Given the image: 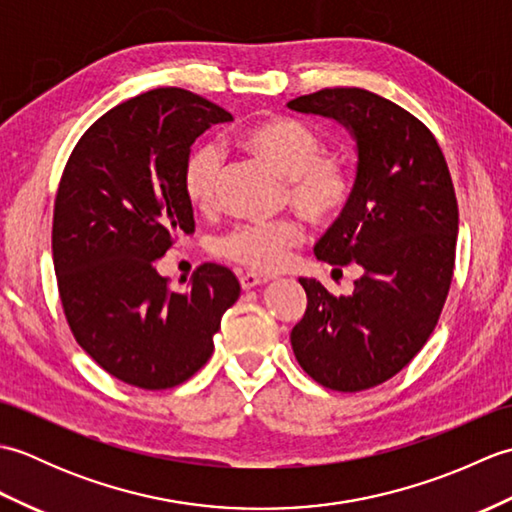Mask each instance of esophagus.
I'll list each match as a JSON object with an SVG mask.
<instances>
[{"label":"esophagus","instance_id":"esophagus-1","mask_svg":"<svg viewBox=\"0 0 512 512\" xmlns=\"http://www.w3.org/2000/svg\"><path fill=\"white\" fill-rule=\"evenodd\" d=\"M273 279V275H257V273H242L239 275V284H242L244 290H250L255 286H262L268 284V281Z\"/></svg>","mask_w":512,"mask_h":512}]
</instances>
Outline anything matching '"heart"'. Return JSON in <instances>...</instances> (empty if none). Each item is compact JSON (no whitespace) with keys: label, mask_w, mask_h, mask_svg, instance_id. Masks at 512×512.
I'll return each mask as SVG.
<instances>
[{"label":"heart","mask_w":512,"mask_h":512,"mask_svg":"<svg viewBox=\"0 0 512 512\" xmlns=\"http://www.w3.org/2000/svg\"><path fill=\"white\" fill-rule=\"evenodd\" d=\"M235 145L284 180L288 202L306 220L330 224L350 206L354 180L347 162L323 154L319 134L297 118H259L235 136ZM220 173L222 156L215 145L202 143L189 151L182 167V191L193 209H211ZM299 242L301 228L292 220L244 224L217 242V255L257 273H275Z\"/></svg>","instance_id":"1"}]
</instances>
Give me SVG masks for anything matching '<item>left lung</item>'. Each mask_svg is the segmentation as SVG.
<instances>
[{"label":"left lung","mask_w":512,"mask_h":512,"mask_svg":"<svg viewBox=\"0 0 512 512\" xmlns=\"http://www.w3.org/2000/svg\"><path fill=\"white\" fill-rule=\"evenodd\" d=\"M288 107L332 118L354 138L352 202L314 255L363 268L352 297L299 279L308 306L290 332L292 352L323 387L363 391L396 376L436 328L458 242L451 173L429 129L374 92L321 90Z\"/></svg>","instance_id":"8db88e82"}]
</instances>
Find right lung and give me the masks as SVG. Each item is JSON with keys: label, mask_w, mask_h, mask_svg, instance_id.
<instances>
[{"label": "right lung", "mask_w": 512, "mask_h": 512, "mask_svg": "<svg viewBox=\"0 0 512 512\" xmlns=\"http://www.w3.org/2000/svg\"><path fill=\"white\" fill-rule=\"evenodd\" d=\"M228 121L198 94L151 90L103 114L63 169L52 257L65 319L83 350L127 385L167 389L191 378L239 297L224 266H200L173 292L154 264L195 228L182 191L191 145Z\"/></svg>", "instance_id": "obj_1"}]
</instances>
